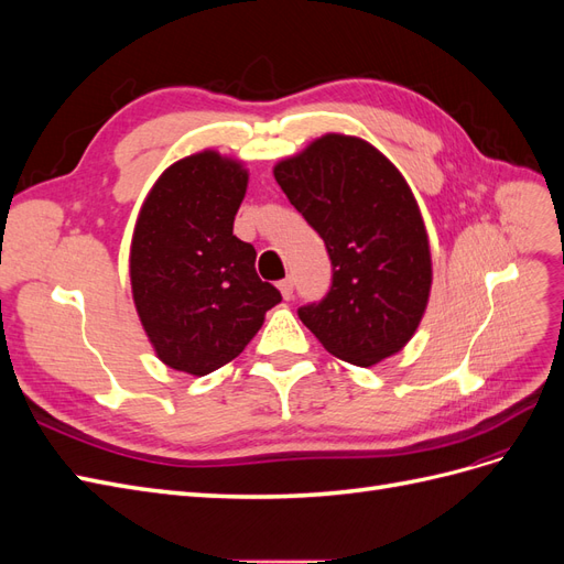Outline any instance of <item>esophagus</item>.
I'll return each instance as SVG.
<instances>
[{"label": "esophagus", "instance_id": "obj_1", "mask_svg": "<svg viewBox=\"0 0 564 564\" xmlns=\"http://www.w3.org/2000/svg\"><path fill=\"white\" fill-rule=\"evenodd\" d=\"M278 289H280V294H282L286 301L292 299V294H294V282H292V278L280 280V282H278Z\"/></svg>", "mask_w": 564, "mask_h": 564}]
</instances>
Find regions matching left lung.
Masks as SVG:
<instances>
[{"label":"left lung","mask_w":564,"mask_h":564,"mask_svg":"<svg viewBox=\"0 0 564 564\" xmlns=\"http://www.w3.org/2000/svg\"><path fill=\"white\" fill-rule=\"evenodd\" d=\"M334 265L329 294L299 308L334 357L371 367L419 329L433 284L431 245L412 187L383 152L324 133L272 169Z\"/></svg>","instance_id":"8db88e82"}]
</instances>
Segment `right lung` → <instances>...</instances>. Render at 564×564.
I'll return each mask as SVG.
<instances>
[{"instance_id":"right-lung-1","label":"right lung","mask_w":564,"mask_h":564,"mask_svg":"<svg viewBox=\"0 0 564 564\" xmlns=\"http://www.w3.org/2000/svg\"><path fill=\"white\" fill-rule=\"evenodd\" d=\"M249 172L216 150L174 162L135 218L129 275L160 360L207 377L240 355L282 301L256 275V249L232 235Z\"/></svg>"}]
</instances>
